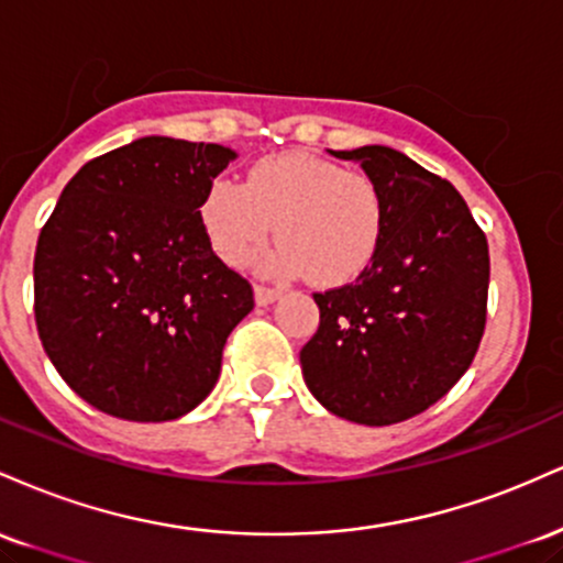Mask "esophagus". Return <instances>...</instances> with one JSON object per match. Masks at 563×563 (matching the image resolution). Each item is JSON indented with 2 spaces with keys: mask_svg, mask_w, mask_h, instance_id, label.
<instances>
[{
  "mask_svg": "<svg viewBox=\"0 0 563 563\" xmlns=\"http://www.w3.org/2000/svg\"><path fill=\"white\" fill-rule=\"evenodd\" d=\"M254 294H256V303L267 307V303H273V301L280 299L283 290L280 288H273V286H264V283H260V286L254 288Z\"/></svg>",
  "mask_w": 563,
  "mask_h": 563,
  "instance_id": "esophagus-1",
  "label": "esophagus"
}]
</instances>
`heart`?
Segmentation results:
<instances>
[{
  "mask_svg": "<svg viewBox=\"0 0 563 563\" xmlns=\"http://www.w3.org/2000/svg\"><path fill=\"white\" fill-rule=\"evenodd\" d=\"M214 251L243 264L267 241L262 256L273 275H309L318 286H344L371 267L384 232V196L367 174L346 172L309 153H280L251 166L243 185L217 179L200 203Z\"/></svg>",
  "mask_w": 563,
  "mask_h": 563,
  "instance_id": "heart-1",
  "label": "heart"
}]
</instances>
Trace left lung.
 Masks as SVG:
<instances>
[{
  "instance_id": "left-lung-1",
  "label": "left lung",
  "mask_w": 563,
  "mask_h": 563,
  "mask_svg": "<svg viewBox=\"0 0 563 563\" xmlns=\"http://www.w3.org/2000/svg\"><path fill=\"white\" fill-rule=\"evenodd\" d=\"M384 196V232L354 283L314 294L301 349L309 391L333 416L391 426L429 410L474 363L487 322L489 249L448 179L384 145L331 151Z\"/></svg>"
}]
</instances>
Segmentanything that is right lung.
Wrapping results in <instances>:
<instances>
[{
  "instance_id": "obj_1",
  "label": "right lung",
  "mask_w": 563,
  "mask_h": 563,
  "mask_svg": "<svg viewBox=\"0 0 563 563\" xmlns=\"http://www.w3.org/2000/svg\"><path fill=\"white\" fill-rule=\"evenodd\" d=\"M235 153L142 137L63 187L38 232L34 314L63 380L97 410L137 423L209 397L254 288L214 254L200 203Z\"/></svg>"
}]
</instances>
